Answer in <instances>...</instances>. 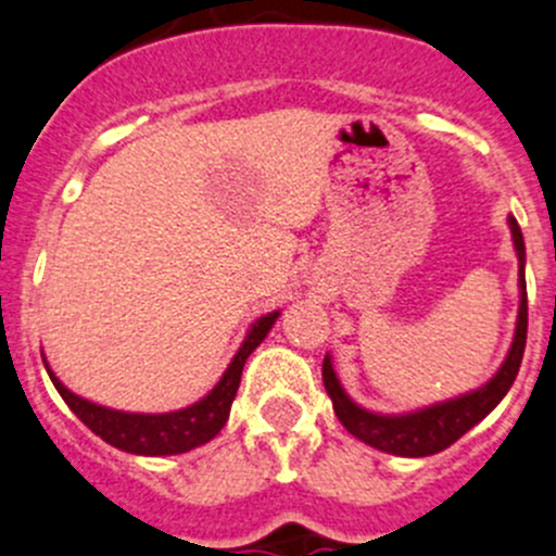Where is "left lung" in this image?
<instances>
[{"mask_svg": "<svg viewBox=\"0 0 556 556\" xmlns=\"http://www.w3.org/2000/svg\"><path fill=\"white\" fill-rule=\"evenodd\" d=\"M510 233H514L516 255H519V320H516L514 344L508 350V358L503 361L497 375L481 386L478 391L465 393V396L448 399V402L432 404L418 413L407 415H377L369 409L358 407L353 399L344 393L339 386V377L333 371L331 358H323V386H326L328 396L333 402V413L342 421V427L353 434L361 443L371 445L377 451H386L393 456H432L454 445L462 434L470 432L478 421H483L500 402L505 393L514 386L516 375H519L521 355H525L527 344V282H525V239H521V228L514 217L508 219Z\"/></svg>", "mask_w": 556, "mask_h": 556, "instance_id": "obj_1", "label": "left lung"}]
</instances>
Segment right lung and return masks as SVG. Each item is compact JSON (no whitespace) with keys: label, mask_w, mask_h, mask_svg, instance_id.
Masks as SVG:
<instances>
[{"label":"right lung","mask_w":556,"mask_h":556,"mask_svg":"<svg viewBox=\"0 0 556 556\" xmlns=\"http://www.w3.org/2000/svg\"><path fill=\"white\" fill-rule=\"evenodd\" d=\"M279 312H268L261 320L252 323L250 333H247L244 344L239 348V353L233 355L230 366L225 369L223 380L201 399V402L190 404L185 409H176V413H122V409L102 407V404L89 402V399L75 396L70 388H64L59 382V377L53 375L51 366L46 364L48 377L56 386L59 396L67 402V407L78 415L80 421L97 434V438L105 440L108 445L118 451H127V454L138 456H174V454H187V451L198 448V445L208 443L212 438H217L219 429L225 427L230 415V404H233L236 391H239L241 371H244L247 358H250L252 350L266 339V333L271 331V326L277 323ZM46 361V358H42Z\"/></svg>","instance_id":"1"}]
</instances>
